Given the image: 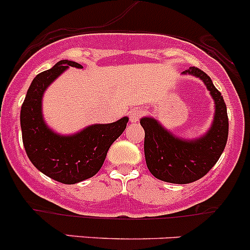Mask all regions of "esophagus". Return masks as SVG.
I'll return each instance as SVG.
<instances>
[{
	"mask_svg": "<svg viewBox=\"0 0 250 250\" xmlns=\"http://www.w3.org/2000/svg\"><path fill=\"white\" fill-rule=\"evenodd\" d=\"M142 114H143V111L141 108H134L129 112V120L130 122H138L139 118L142 117Z\"/></svg>",
	"mask_w": 250,
	"mask_h": 250,
	"instance_id": "esophagus-1",
	"label": "esophagus"
}]
</instances>
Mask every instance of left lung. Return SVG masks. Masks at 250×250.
<instances>
[{
    "mask_svg": "<svg viewBox=\"0 0 250 250\" xmlns=\"http://www.w3.org/2000/svg\"><path fill=\"white\" fill-rule=\"evenodd\" d=\"M183 74L201 79L214 101L211 128L197 139H181L167 132L157 120L143 117L144 154L149 171L157 179L171 184H190L207 174L218 162L228 138L227 107L222 95L206 72L191 66Z\"/></svg>",
    "mask_w": 250,
    "mask_h": 250,
    "instance_id": "left-lung-1",
    "label": "left lung"
}]
</instances>
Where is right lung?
I'll return each mask as SVG.
<instances>
[{"instance_id": "right-lung-1", "label": "right lung", "mask_w": 250, "mask_h": 250, "mask_svg": "<svg viewBox=\"0 0 250 250\" xmlns=\"http://www.w3.org/2000/svg\"><path fill=\"white\" fill-rule=\"evenodd\" d=\"M69 66L83 69L71 60H60L33 79L21 109V128L25 153L32 164L62 184L80 183L101 169L107 151L127 127L128 117L108 125H92L72 136H60L45 125L42 113L43 93Z\"/></svg>"}]
</instances>
